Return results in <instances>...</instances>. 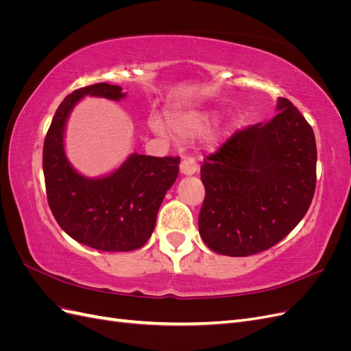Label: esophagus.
I'll use <instances>...</instances> for the list:
<instances>
[{"label": "esophagus", "instance_id": "34e87169", "mask_svg": "<svg viewBox=\"0 0 351 351\" xmlns=\"http://www.w3.org/2000/svg\"><path fill=\"white\" fill-rule=\"evenodd\" d=\"M180 171L184 176H193L197 171V164L193 156H184L182 164H180Z\"/></svg>", "mask_w": 351, "mask_h": 351}]
</instances>
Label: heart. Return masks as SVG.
I'll return each instance as SVG.
<instances>
[{
    "instance_id": "obj_1",
    "label": "heart",
    "mask_w": 351,
    "mask_h": 351,
    "mask_svg": "<svg viewBox=\"0 0 351 351\" xmlns=\"http://www.w3.org/2000/svg\"><path fill=\"white\" fill-rule=\"evenodd\" d=\"M212 123V117L206 112H190L173 119L171 124L174 130L182 136H196L205 133L209 124Z\"/></svg>"
}]
</instances>
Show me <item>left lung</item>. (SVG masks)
Returning a JSON list of instances; mask_svg holds the SVG:
<instances>
[{"label": "left lung", "instance_id": "obj_1", "mask_svg": "<svg viewBox=\"0 0 351 351\" xmlns=\"http://www.w3.org/2000/svg\"><path fill=\"white\" fill-rule=\"evenodd\" d=\"M274 119L232 133L200 167L199 232L226 256L268 250L299 224L316 187L312 125L285 98Z\"/></svg>", "mask_w": 351, "mask_h": 351}]
</instances>
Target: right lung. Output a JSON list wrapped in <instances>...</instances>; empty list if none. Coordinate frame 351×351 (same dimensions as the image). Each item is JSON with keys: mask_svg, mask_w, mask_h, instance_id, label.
I'll return each mask as SVG.
<instances>
[{"mask_svg": "<svg viewBox=\"0 0 351 351\" xmlns=\"http://www.w3.org/2000/svg\"><path fill=\"white\" fill-rule=\"evenodd\" d=\"M84 95L119 101L120 86L95 83L64 98L44 142L42 165L47 199L58 226L76 241L102 252L141 249L155 228L158 209L176 182L180 156L133 154L108 177L89 180L74 171L64 155L67 115Z\"/></svg>", "mask_w": 351, "mask_h": 351, "instance_id": "obj_1", "label": "right lung"}]
</instances>
